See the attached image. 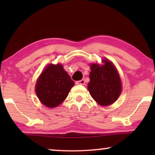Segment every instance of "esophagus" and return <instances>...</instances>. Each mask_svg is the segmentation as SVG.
Segmentation results:
<instances>
[{
    "mask_svg": "<svg viewBox=\"0 0 155 155\" xmlns=\"http://www.w3.org/2000/svg\"><path fill=\"white\" fill-rule=\"evenodd\" d=\"M76 84H81V85H84L85 84V80L84 79H82L81 80H79V81H77L75 82Z\"/></svg>",
    "mask_w": 155,
    "mask_h": 155,
    "instance_id": "34e87169",
    "label": "esophagus"
}]
</instances>
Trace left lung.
I'll use <instances>...</instances> for the list:
<instances>
[{
  "instance_id": "8db88e82",
  "label": "left lung",
  "mask_w": 155,
  "mask_h": 155,
  "mask_svg": "<svg viewBox=\"0 0 155 155\" xmlns=\"http://www.w3.org/2000/svg\"><path fill=\"white\" fill-rule=\"evenodd\" d=\"M103 65H90V81L88 90L93 99L101 106H109L117 100L122 90L120 78L114 65L103 59Z\"/></svg>"
}]
</instances>
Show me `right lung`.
Instances as JSON below:
<instances>
[{
  "label": "right lung",
  "instance_id": "obj_1",
  "mask_svg": "<svg viewBox=\"0 0 155 155\" xmlns=\"http://www.w3.org/2000/svg\"><path fill=\"white\" fill-rule=\"evenodd\" d=\"M74 84L62 65L50 63L38 78L35 92L44 106L54 108L66 99Z\"/></svg>",
  "mask_w": 155,
  "mask_h": 155
}]
</instances>
